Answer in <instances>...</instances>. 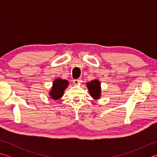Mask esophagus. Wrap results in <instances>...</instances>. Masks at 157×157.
<instances>
[{
  "mask_svg": "<svg viewBox=\"0 0 157 157\" xmlns=\"http://www.w3.org/2000/svg\"><path fill=\"white\" fill-rule=\"evenodd\" d=\"M82 82V79H74L73 80V83L78 85V84H79Z\"/></svg>",
  "mask_w": 157,
  "mask_h": 157,
  "instance_id": "1",
  "label": "esophagus"
}]
</instances>
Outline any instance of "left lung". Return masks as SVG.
<instances>
[{
  "mask_svg": "<svg viewBox=\"0 0 157 157\" xmlns=\"http://www.w3.org/2000/svg\"><path fill=\"white\" fill-rule=\"evenodd\" d=\"M90 95L94 98L98 99L100 97V83L98 79H94L86 84Z\"/></svg>",
  "mask_w": 157,
  "mask_h": 157,
  "instance_id": "left-lung-1",
  "label": "left lung"
}]
</instances>
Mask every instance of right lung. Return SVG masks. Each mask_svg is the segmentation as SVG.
Instances as JSON below:
<instances>
[{
  "mask_svg": "<svg viewBox=\"0 0 157 157\" xmlns=\"http://www.w3.org/2000/svg\"><path fill=\"white\" fill-rule=\"evenodd\" d=\"M68 86V82L65 79H56L52 84L50 95L52 99L58 100L63 96V91Z\"/></svg>",
  "mask_w": 157,
  "mask_h": 157,
  "instance_id": "add662e5",
  "label": "right lung"
}]
</instances>
